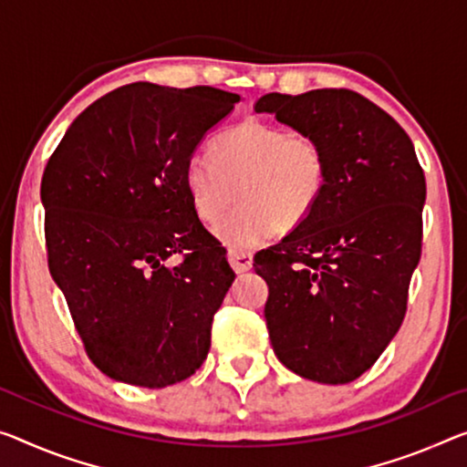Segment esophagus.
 <instances>
[{
	"instance_id": "34e87169",
	"label": "esophagus",
	"mask_w": 467,
	"mask_h": 467,
	"mask_svg": "<svg viewBox=\"0 0 467 467\" xmlns=\"http://www.w3.org/2000/svg\"><path fill=\"white\" fill-rule=\"evenodd\" d=\"M227 261L232 265L235 274H244V271L253 269V254L250 253H240V250H229Z\"/></svg>"
}]
</instances>
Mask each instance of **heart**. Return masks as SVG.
Here are the masks:
<instances>
[{
	"label": "heart",
	"mask_w": 467,
	"mask_h": 467,
	"mask_svg": "<svg viewBox=\"0 0 467 467\" xmlns=\"http://www.w3.org/2000/svg\"><path fill=\"white\" fill-rule=\"evenodd\" d=\"M209 152L190 156L183 183L204 223L223 217L238 193L240 206L214 229L232 250H253L275 229L298 227L326 192L327 154L313 135L246 119L219 133Z\"/></svg>",
	"instance_id": "heart-1"
}]
</instances>
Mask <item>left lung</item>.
Listing matches in <instances>:
<instances>
[{
  "mask_svg": "<svg viewBox=\"0 0 467 467\" xmlns=\"http://www.w3.org/2000/svg\"><path fill=\"white\" fill-rule=\"evenodd\" d=\"M254 110L317 138L329 164L313 213L254 256L269 285L271 344L300 378L348 384L405 319L421 256L424 171L405 129L357 91L267 93Z\"/></svg>",
  "mask_w": 467,
  "mask_h": 467,
  "instance_id": "8db88e82",
  "label": "left lung"
}]
</instances>
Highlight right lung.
Listing matches in <instances>:
<instances>
[{
  "mask_svg": "<svg viewBox=\"0 0 467 467\" xmlns=\"http://www.w3.org/2000/svg\"><path fill=\"white\" fill-rule=\"evenodd\" d=\"M238 93L131 83L85 109L41 179L47 265L93 365L164 389L190 378L235 274L183 169ZM182 256L175 268L166 261Z\"/></svg>",
  "mask_w": 467,
  "mask_h": 467,
  "instance_id": "add662e5",
  "label": "right lung"
}]
</instances>
